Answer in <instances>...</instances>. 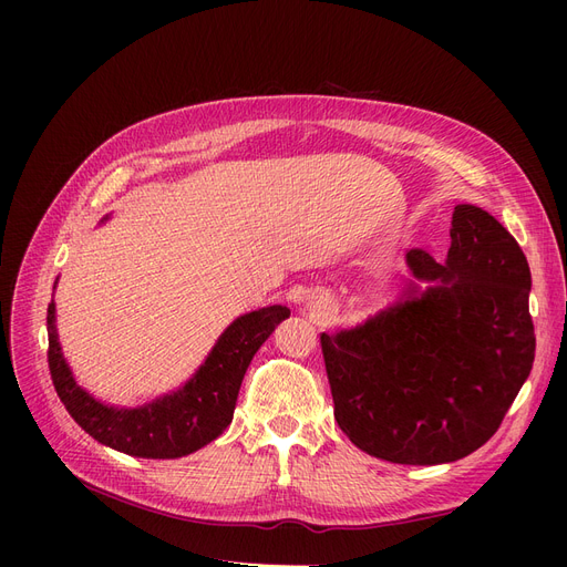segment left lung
Returning <instances> with one entry per match:
<instances>
[{
    "mask_svg": "<svg viewBox=\"0 0 567 567\" xmlns=\"http://www.w3.org/2000/svg\"><path fill=\"white\" fill-rule=\"evenodd\" d=\"M406 266L400 299L321 333V351L336 421L355 449L432 466L487 443L528 379L530 271L513 234L473 204L455 206L443 264L413 248Z\"/></svg>",
    "mask_w": 567,
    "mask_h": 567,
    "instance_id": "1",
    "label": "left lung"
}]
</instances>
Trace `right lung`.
Returning a JSON list of instances; mask_svg holds the SVG:
<instances>
[{"mask_svg": "<svg viewBox=\"0 0 567 567\" xmlns=\"http://www.w3.org/2000/svg\"><path fill=\"white\" fill-rule=\"evenodd\" d=\"M287 317V306H268L236 317L182 389L140 406H112L75 381L59 344L56 310L50 301L48 365L59 400L89 436L133 457L176 460L204 449L225 432L252 355Z\"/></svg>", "mask_w": 567, "mask_h": 567, "instance_id": "1", "label": "right lung"}]
</instances>
